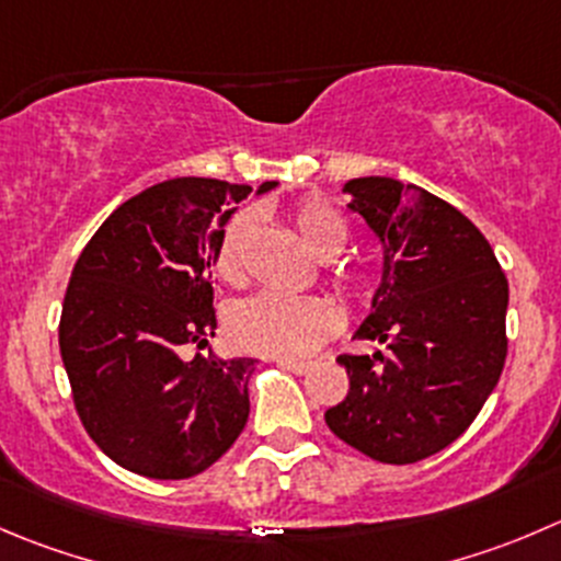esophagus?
<instances>
[{
  "instance_id": "obj_1",
  "label": "esophagus",
  "mask_w": 561,
  "mask_h": 561,
  "mask_svg": "<svg viewBox=\"0 0 561 561\" xmlns=\"http://www.w3.org/2000/svg\"><path fill=\"white\" fill-rule=\"evenodd\" d=\"M276 362H279L282 367L290 369V373H296V375L312 373V367H314L312 362H301V358H276Z\"/></svg>"
}]
</instances>
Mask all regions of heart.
<instances>
[{
    "label": "heart",
    "instance_id": "b5f03b06",
    "mask_svg": "<svg viewBox=\"0 0 561 561\" xmlns=\"http://www.w3.org/2000/svg\"><path fill=\"white\" fill-rule=\"evenodd\" d=\"M290 225L304 247L320 260L342 252L347 241V225L323 199H301L293 205ZM254 230V216L249 210L232 216L219 232L214 249V271L227 285H241L247 279V243ZM340 325L334 304L320 296H287V293H260L247 298L230 312L227 329L232 342L243 351L265 356L298 358L312 353L320 342L329 340Z\"/></svg>",
    "mask_w": 561,
    "mask_h": 561
}]
</instances>
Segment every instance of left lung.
Here are the masks:
<instances>
[{"label":"left lung","instance_id":"obj_1","mask_svg":"<svg viewBox=\"0 0 561 561\" xmlns=\"http://www.w3.org/2000/svg\"><path fill=\"white\" fill-rule=\"evenodd\" d=\"M342 192L383 247L356 336L386 342V353L336 358L351 389L325 425L367 458L416 463L463 436L499 383L507 276L485 236L436 194L394 178H353Z\"/></svg>","mask_w":561,"mask_h":561}]
</instances>
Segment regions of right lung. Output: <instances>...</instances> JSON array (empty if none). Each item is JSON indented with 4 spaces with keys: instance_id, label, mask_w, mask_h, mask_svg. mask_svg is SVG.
Masks as SVG:
<instances>
[{
    "instance_id": "right-lung-1",
    "label": "right lung",
    "mask_w": 561,
    "mask_h": 561,
    "mask_svg": "<svg viewBox=\"0 0 561 561\" xmlns=\"http://www.w3.org/2000/svg\"><path fill=\"white\" fill-rule=\"evenodd\" d=\"M268 181L257 194L271 192ZM252 186L175 178L119 205L70 274L59 353L81 425L150 480L214 466L249 419L257 358H186L216 334L214 249Z\"/></svg>"
}]
</instances>
